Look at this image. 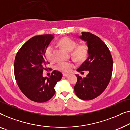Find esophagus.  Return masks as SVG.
I'll return each instance as SVG.
<instances>
[{
	"label": "esophagus",
	"instance_id": "1",
	"mask_svg": "<svg viewBox=\"0 0 130 130\" xmlns=\"http://www.w3.org/2000/svg\"><path fill=\"white\" fill-rule=\"evenodd\" d=\"M63 76H64V77H67V76H69V74H67V73H63Z\"/></svg>",
	"mask_w": 130,
	"mask_h": 130
}]
</instances>
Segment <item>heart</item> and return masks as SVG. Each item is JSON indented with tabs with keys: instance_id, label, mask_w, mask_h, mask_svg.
<instances>
[{
	"instance_id": "1",
	"label": "heart",
	"mask_w": 130,
	"mask_h": 130,
	"mask_svg": "<svg viewBox=\"0 0 130 130\" xmlns=\"http://www.w3.org/2000/svg\"><path fill=\"white\" fill-rule=\"evenodd\" d=\"M58 44L66 50L72 51L71 56L76 61H83L88 57V48L85 44H80L77 45V42L75 40L69 37H64L58 41ZM45 56L49 61H53L54 59L52 45L48 46L45 49ZM74 67V64L70 61L60 62L56 66V68L58 70L64 73L70 72Z\"/></svg>"
}]
</instances>
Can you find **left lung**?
I'll return each instance as SVG.
<instances>
[{
  "mask_svg": "<svg viewBox=\"0 0 130 130\" xmlns=\"http://www.w3.org/2000/svg\"><path fill=\"white\" fill-rule=\"evenodd\" d=\"M80 38L86 41L89 56L77 71L82 73L88 70L89 73L85 78L76 74L74 92L80 99L91 100L100 95L109 84L112 74V57L105 42L96 35L83 32Z\"/></svg>",
  "mask_w": 130,
  "mask_h": 130,
  "instance_id": "1",
  "label": "left lung"
}]
</instances>
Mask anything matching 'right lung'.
<instances>
[{"label":"right lung","mask_w":130,"mask_h":130,"mask_svg":"<svg viewBox=\"0 0 130 130\" xmlns=\"http://www.w3.org/2000/svg\"><path fill=\"white\" fill-rule=\"evenodd\" d=\"M53 38L51 34L33 37L21 47L15 57L14 73L18 87L25 96L36 102L50 100L55 94V85L63 77L57 70L53 71L50 77L42 76L49 64L45 51Z\"/></svg>","instance_id":"add662e5"}]
</instances>
